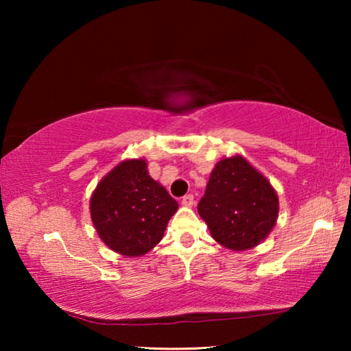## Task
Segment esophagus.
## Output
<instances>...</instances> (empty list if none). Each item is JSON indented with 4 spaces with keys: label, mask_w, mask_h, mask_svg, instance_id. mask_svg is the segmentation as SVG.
<instances>
[{
    "label": "esophagus",
    "mask_w": 351,
    "mask_h": 351,
    "mask_svg": "<svg viewBox=\"0 0 351 351\" xmlns=\"http://www.w3.org/2000/svg\"><path fill=\"white\" fill-rule=\"evenodd\" d=\"M181 203H182V206H186V207H192L193 203H195V201H193V195L189 193V195H186V197H182Z\"/></svg>",
    "instance_id": "obj_1"
}]
</instances>
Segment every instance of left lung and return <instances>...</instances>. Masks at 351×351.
I'll return each mask as SVG.
<instances>
[{"label": "left lung", "instance_id": "obj_1", "mask_svg": "<svg viewBox=\"0 0 351 351\" xmlns=\"http://www.w3.org/2000/svg\"><path fill=\"white\" fill-rule=\"evenodd\" d=\"M198 213L219 245L246 251L260 245L274 228L278 197L269 181L237 154L217 162Z\"/></svg>", "mask_w": 351, "mask_h": 351}]
</instances>
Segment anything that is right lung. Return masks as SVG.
Here are the masks:
<instances>
[{
	"mask_svg": "<svg viewBox=\"0 0 351 351\" xmlns=\"http://www.w3.org/2000/svg\"><path fill=\"white\" fill-rule=\"evenodd\" d=\"M90 210L106 246L125 257H141L162 240L178 203L148 175L145 159H127L97 184Z\"/></svg>",
	"mask_w": 351,
	"mask_h": 351,
	"instance_id": "obj_1",
	"label": "right lung"
}]
</instances>
